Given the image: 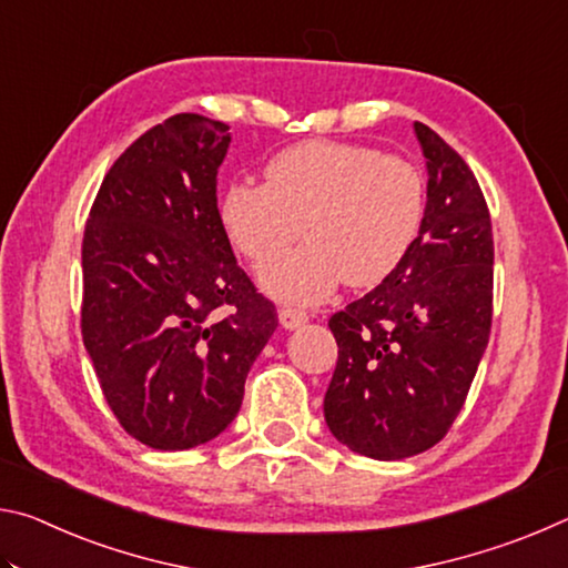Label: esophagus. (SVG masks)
Returning a JSON list of instances; mask_svg holds the SVG:
<instances>
[{
  "label": "esophagus",
  "mask_w": 568,
  "mask_h": 568,
  "mask_svg": "<svg viewBox=\"0 0 568 568\" xmlns=\"http://www.w3.org/2000/svg\"><path fill=\"white\" fill-rule=\"evenodd\" d=\"M277 318H281V325L287 331H295L301 328V325L307 323V313L301 311V307H291V305H283L281 311H277Z\"/></svg>",
  "instance_id": "esophagus-1"
}]
</instances>
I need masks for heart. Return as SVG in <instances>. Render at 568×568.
I'll return each instance as SVG.
<instances>
[{"label":"heart","instance_id":"heart-1","mask_svg":"<svg viewBox=\"0 0 568 568\" xmlns=\"http://www.w3.org/2000/svg\"><path fill=\"white\" fill-rule=\"evenodd\" d=\"M426 207L413 162L341 140H307L267 160L263 182L237 180L220 192L217 220L245 261L261 267L304 223L306 243L261 273L281 301L318 303L341 281L371 287L396 271Z\"/></svg>","mask_w":568,"mask_h":568}]
</instances>
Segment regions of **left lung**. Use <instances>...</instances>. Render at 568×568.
<instances>
[{
  "mask_svg": "<svg viewBox=\"0 0 568 568\" xmlns=\"http://www.w3.org/2000/svg\"><path fill=\"white\" fill-rule=\"evenodd\" d=\"M428 187L418 237L386 281L328 321L338 363L323 400L351 450L400 460L436 446L464 408L494 315L491 215L458 152L413 124Z\"/></svg>",
  "mask_w": 568,
  "mask_h": 568,
  "instance_id": "obj_1",
  "label": "left lung"
}]
</instances>
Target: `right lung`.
<instances>
[{
	"label": "right lung",
	"mask_w": 568,
	"mask_h": 568,
	"mask_svg": "<svg viewBox=\"0 0 568 568\" xmlns=\"http://www.w3.org/2000/svg\"><path fill=\"white\" fill-rule=\"evenodd\" d=\"M227 145L203 114L155 124L104 175L84 227V348L120 426L158 450L223 434L277 328L217 220Z\"/></svg>",
	"instance_id": "add662e5"
}]
</instances>
